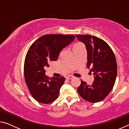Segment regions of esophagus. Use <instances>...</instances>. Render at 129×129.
I'll list each match as a JSON object with an SVG mask.
<instances>
[{
  "label": "esophagus",
  "mask_w": 129,
  "mask_h": 129,
  "mask_svg": "<svg viewBox=\"0 0 129 129\" xmlns=\"http://www.w3.org/2000/svg\"><path fill=\"white\" fill-rule=\"evenodd\" d=\"M74 77L73 76H71V75H69V76H68L67 77V79H68V80H71V79H72V78H73Z\"/></svg>",
  "instance_id": "obj_1"
}]
</instances>
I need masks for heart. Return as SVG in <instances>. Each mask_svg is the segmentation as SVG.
<instances>
[{"mask_svg": "<svg viewBox=\"0 0 129 129\" xmlns=\"http://www.w3.org/2000/svg\"><path fill=\"white\" fill-rule=\"evenodd\" d=\"M82 47H85L84 44L82 43H77L75 44L73 46V50L74 51V50L80 48H82Z\"/></svg>", "mask_w": 129, "mask_h": 129, "instance_id": "heart-1", "label": "heart"}]
</instances>
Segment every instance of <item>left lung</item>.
I'll return each instance as SVG.
<instances>
[{"instance_id": "1", "label": "left lung", "mask_w": 129, "mask_h": 129, "mask_svg": "<svg viewBox=\"0 0 129 129\" xmlns=\"http://www.w3.org/2000/svg\"><path fill=\"white\" fill-rule=\"evenodd\" d=\"M76 38L85 45L87 68L94 73L91 85L81 81L77 88L81 97L92 102L101 101L112 91L117 74V65L114 53L105 41L94 36L76 35Z\"/></svg>"}]
</instances>
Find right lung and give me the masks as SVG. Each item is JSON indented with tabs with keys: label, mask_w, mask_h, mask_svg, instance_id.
Masks as SVG:
<instances>
[{
	"label": "right lung",
	"mask_w": 129,
	"mask_h": 129,
	"mask_svg": "<svg viewBox=\"0 0 129 129\" xmlns=\"http://www.w3.org/2000/svg\"><path fill=\"white\" fill-rule=\"evenodd\" d=\"M73 35H45L36 40L25 56L24 73L26 84L34 99L42 104H50L57 99L64 84V77L49 78L44 68L51 61H56L61 50L73 42Z\"/></svg>",
	"instance_id": "1"
}]
</instances>
